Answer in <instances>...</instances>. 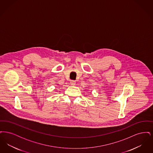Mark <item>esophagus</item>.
Here are the masks:
<instances>
[{
	"instance_id": "esophagus-1",
	"label": "esophagus",
	"mask_w": 153,
	"mask_h": 153,
	"mask_svg": "<svg viewBox=\"0 0 153 153\" xmlns=\"http://www.w3.org/2000/svg\"><path fill=\"white\" fill-rule=\"evenodd\" d=\"M70 83H71V85H72V86H73V85H75V84H76V82H75L74 81H71Z\"/></svg>"
}]
</instances>
